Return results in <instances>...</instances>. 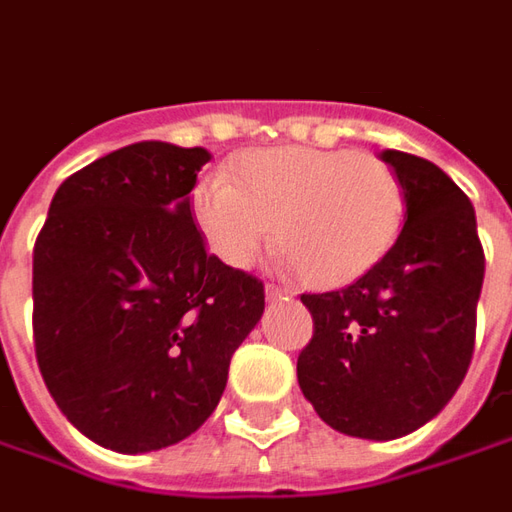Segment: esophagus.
Returning <instances> with one entry per match:
<instances>
[{"label":"esophagus","instance_id":"34e87169","mask_svg":"<svg viewBox=\"0 0 512 512\" xmlns=\"http://www.w3.org/2000/svg\"><path fill=\"white\" fill-rule=\"evenodd\" d=\"M281 298H292V292L284 287H267V301H281Z\"/></svg>","mask_w":512,"mask_h":512}]
</instances>
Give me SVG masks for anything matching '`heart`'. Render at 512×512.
<instances>
[{"label": "heart", "instance_id": "heart-1", "mask_svg": "<svg viewBox=\"0 0 512 512\" xmlns=\"http://www.w3.org/2000/svg\"><path fill=\"white\" fill-rule=\"evenodd\" d=\"M203 242L228 267L262 256L276 222L281 264L303 284L334 290L362 278L393 248L404 222V189L370 153L273 147L239 158L234 183L209 175L192 192Z\"/></svg>", "mask_w": 512, "mask_h": 512}]
</instances>
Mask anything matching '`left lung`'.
Segmentation results:
<instances>
[{
    "label": "left lung",
    "mask_w": 512,
    "mask_h": 512,
    "mask_svg": "<svg viewBox=\"0 0 512 512\" xmlns=\"http://www.w3.org/2000/svg\"><path fill=\"white\" fill-rule=\"evenodd\" d=\"M404 189V228L351 287L301 295L315 334L298 357L306 401L337 432L396 440L438 415L474 354L485 253L463 189L432 161L382 150Z\"/></svg>",
    "instance_id": "1"
}]
</instances>
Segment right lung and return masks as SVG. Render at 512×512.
Instances as JSON below:
<instances>
[{
    "label": "right lung",
    "instance_id": "1",
    "mask_svg": "<svg viewBox=\"0 0 512 512\" xmlns=\"http://www.w3.org/2000/svg\"><path fill=\"white\" fill-rule=\"evenodd\" d=\"M203 147L136 142L58 186L33 250V334L55 404L119 454L181 443L220 404L264 284L206 250Z\"/></svg>",
    "mask_w": 512,
    "mask_h": 512
}]
</instances>
